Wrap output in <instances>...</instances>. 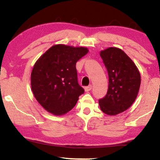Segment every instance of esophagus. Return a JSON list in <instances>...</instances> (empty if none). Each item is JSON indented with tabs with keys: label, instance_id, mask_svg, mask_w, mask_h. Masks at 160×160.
Returning <instances> with one entry per match:
<instances>
[{
	"label": "esophagus",
	"instance_id": "esophagus-1",
	"mask_svg": "<svg viewBox=\"0 0 160 160\" xmlns=\"http://www.w3.org/2000/svg\"><path fill=\"white\" fill-rule=\"evenodd\" d=\"M92 86L91 85L88 86V87H85V92L90 91V90H92Z\"/></svg>",
	"mask_w": 160,
	"mask_h": 160
}]
</instances>
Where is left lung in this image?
<instances>
[{
  "mask_svg": "<svg viewBox=\"0 0 160 160\" xmlns=\"http://www.w3.org/2000/svg\"><path fill=\"white\" fill-rule=\"evenodd\" d=\"M109 75V88L99 100L101 110L115 116L131 107L138 96L141 78L137 66L121 48L109 47L100 51Z\"/></svg>",
  "mask_w": 160,
  "mask_h": 160,
  "instance_id": "8db88e82",
  "label": "left lung"
}]
</instances>
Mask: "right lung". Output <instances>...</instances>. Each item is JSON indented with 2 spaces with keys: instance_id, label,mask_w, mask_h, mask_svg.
Returning <instances> with one entry per match:
<instances>
[{
  "instance_id": "1",
  "label": "right lung",
  "mask_w": 160,
  "mask_h": 160,
  "mask_svg": "<svg viewBox=\"0 0 160 160\" xmlns=\"http://www.w3.org/2000/svg\"><path fill=\"white\" fill-rule=\"evenodd\" d=\"M87 47L56 44L43 53L31 73V88L40 105L52 114L70 112L84 93L78 85L76 63L88 53Z\"/></svg>"
}]
</instances>
